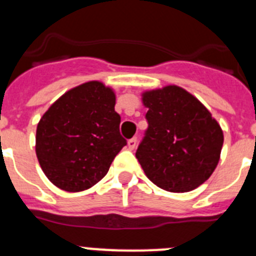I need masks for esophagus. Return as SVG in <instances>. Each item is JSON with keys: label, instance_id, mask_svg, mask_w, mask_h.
I'll return each mask as SVG.
<instances>
[{"label": "esophagus", "instance_id": "esophagus-1", "mask_svg": "<svg viewBox=\"0 0 256 256\" xmlns=\"http://www.w3.org/2000/svg\"><path fill=\"white\" fill-rule=\"evenodd\" d=\"M136 144H137V138H136V137L128 140V148H130V150H134Z\"/></svg>", "mask_w": 256, "mask_h": 256}]
</instances>
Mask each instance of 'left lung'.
<instances>
[{
  "label": "left lung",
  "mask_w": 256,
  "mask_h": 256,
  "mask_svg": "<svg viewBox=\"0 0 256 256\" xmlns=\"http://www.w3.org/2000/svg\"><path fill=\"white\" fill-rule=\"evenodd\" d=\"M148 128L136 158L146 177L169 192H188L209 180L220 159L223 130L194 94L178 86L144 91Z\"/></svg>",
  "instance_id": "1"
}]
</instances>
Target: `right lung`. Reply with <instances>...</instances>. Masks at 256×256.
<instances>
[{"label":"right lung","mask_w":256,"mask_h":256,"mask_svg":"<svg viewBox=\"0 0 256 256\" xmlns=\"http://www.w3.org/2000/svg\"><path fill=\"white\" fill-rule=\"evenodd\" d=\"M115 92L100 80L72 88L38 122L36 154L50 182L80 192L100 182L126 144L120 136Z\"/></svg>","instance_id":"add662e5"}]
</instances>
